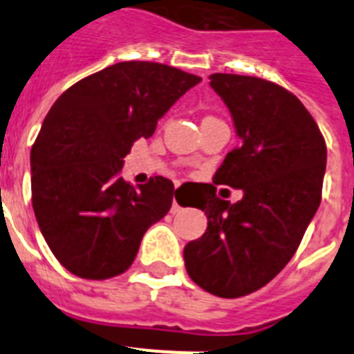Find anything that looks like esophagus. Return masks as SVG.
<instances>
[{
	"instance_id": "34e87169",
	"label": "esophagus",
	"mask_w": 354,
	"mask_h": 354,
	"mask_svg": "<svg viewBox=\"0 0 354 354\" xmlns=\"http://www.w3.org/2000/svg\"><path fill=\"white\" fill-rule=\"evenodd\" d=\"M179 211H180V205L177 204V200H175V196H174V204H171V212H174V214H175V212H179Z\"/></svg>"
}]
</instances>
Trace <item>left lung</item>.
Segmentation results:
<instances>
[{"label": "left lung", "instance_id": "8db88e82", "mask_svg": "<svg viewBox=\"0 0 354 354\" xmlns=\"http://www.w3.org/2000/svg\"><path fill=\"white\" fill-rule=\"evenodd\" d=\"M232 115L241 145L230 150L214 184L236 187V204L204 184L207 230L184 248L193 282L220 298H241L271 282L292 259L323 192L326 143L298 97L271 81L211 74Z\"/></svg>", "mask_w": 354, "mask_h": 354}]
</instances>
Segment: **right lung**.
I'll use <instances>...</instances> for the list:
<instances>
[{"label": "right lung", "mask_w": 354, "mask_h": 354, "mask_svg": "<svg viewBox=\"0 0 354 354\" xmlns=\"http://www.w3.org/2000/svg\"><path fill=\"white\" fill-rule=\"evenodd\" d=\"M202 77L154 62H120L65 90L31 147V202L65 270L106 280L129 270L143 234L171 207L165 177L134 187L120 177L138 138Z\"/></svg>", "instance_id": "right-lung-1"}]
</instances>
